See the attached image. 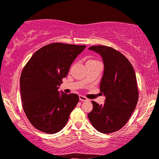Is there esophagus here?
<instances>
[{
	"label": "esophagus",
	"instance_id": "34e87169",
	"mask_svg": "<svg viewBox=\"0 0 159 159\" xmlns=\"http://www.w3.org/2000/svg\"><path fill=\"white\" fill-rule=\"evenodd\" d=\"M79 97H80V100L81 102H85V101H87V100H88L87 97L82 96V95H80Z\"/></svg>",
	"mask_w": 159,
	"mask_h": 159
}]
</instances>
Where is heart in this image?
I'll return each mask as SVG.
<instances>
[{"label":"heart","mask_w":159,"mask_h":159,"mask_svg":"<svg viewBox=\"0 0 159 159\" xmlns=\"http://www.w3.org/2000/svg\"><path fill=\"white\" fill-rule=\"evenodd\" d=\"M88 62H98V61H97V60H94V59H91V60H89V61H88Z\"/></svg>","instance_id":"b5f03b06"}]
</instances>
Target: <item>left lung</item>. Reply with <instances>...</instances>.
Segmentation results:
<instances>
[{
  "mask_svg": "<svg viewBox=\"0 0 159 159\" xmlns=\"http://www.w3.org/2000/svg\"><path fill=\"white\" fill-rule=\"evenodd\" d=\"M89 50L99 53L103 59L104 70L100 92L106 99L101 105L92 101L93 109L88 118L99 132H115L127 123L137 104L139 90L135 72L127 58L115 49L96 45Z\"/></svg>",
  "mask_w": 159,
  "mask_h": 159,
  "instance_id": "1",
  "label": "left lung"
}]
</instances>
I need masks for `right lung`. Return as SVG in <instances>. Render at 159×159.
I'll return each instance as SVG.
<instances>
[{
  "mask_svg": "<svg viewBox=\"0 0 159 159\" xmlns=\"http://www.w3.org/2000/svg\"><path fill=\"white\" fill-rule=\"evenodd\" d=\"M85 45L54 43L39 49L26 63L20 84L23 108L30 124L38 130L55 134L66 125L77 106L75 94L59 93L73 61Z\"/></svg>",
  "mask_w": 159,
  "mask_h": 159,
  "instance_id": "obj_1",
  "label": "right lung"
}]
</instances>
